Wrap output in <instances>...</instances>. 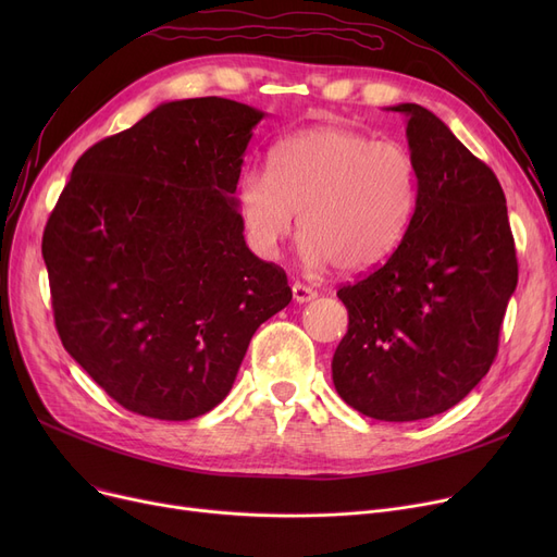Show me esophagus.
I'll return each mask as SVG.
<instances>
[{
  "mask_svg": "<svg viewBox=\"0 0 557 557\" xmlns=\"http://www.w3.org/2000/svg\"><path fill=\"white\" fill-rule=\"evenodd\" d=\"M315 296H318V294H315V290H313L311 286L300 284V282L294 284V300H296V302H309V300H313Z\"/></svg>",
  "mask_w": 557,
  "mask_h": 557,
  "instance_id": "obj_1",
  "label": "esophagus"
}]
</instances>
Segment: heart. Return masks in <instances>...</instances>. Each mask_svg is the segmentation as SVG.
Returning a JSON list of instances; mask_svg holds the SVG:
<instances>
[{"mask_svg":"<svg viewBox=\"0 0 557 557\" xmlns=\"http://www.w3.org/2000/svg\"><path fill=\"white\" fill-rule=\"evenodd\" d=\"M418 200L413 156L397 141L343 126H315L282 139L269 171H246L237 208L248 246L273 259L300 214L302 257L363 273L401 244Z\"/></svg>","mask_w":557,"mask_h":557,"instance_id":"heart-1","label":"heart"}]
</instances>
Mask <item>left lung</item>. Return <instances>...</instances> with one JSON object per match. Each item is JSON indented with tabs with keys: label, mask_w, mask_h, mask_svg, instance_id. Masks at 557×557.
<instances>
[{
	"label": "left lung",
	"mask_w": 557,
	"mask_h": 557,
	"mask_svg": "<svg viewBox=\"0 0 557 557\" xmlns=\"http://www.w3.org/2000/svg\"><path fill=\"white\" fill-rule=\"evenodd\" d=\"M391 110L408 116L416 212L386 263L338 288L349 325L332 379L359 413L416 422L445 413L487 374L517 286V252L494 171L431 110Z\"/></svg>",
	"instance_id": "left-lung-1"
}]
</instances>
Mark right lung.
Here are the masks:
<instances>
[{"mask_svg": "<svg viewBox=\"0 0 557 557\" xmlns=\"http://www.w3.org/2000/svg\"><path fill=\"white\" fill-rule=\"evenodd\" d=\"M261 116L221 97L158 106L78 158L45 225L58 336L126 411H212L294 298L248 250L234 198Z\"/></svg>", "mask_w": 557, "mask_h": 557, "instance_id": "obj_1", "label": "right lung"}]
</instances>
